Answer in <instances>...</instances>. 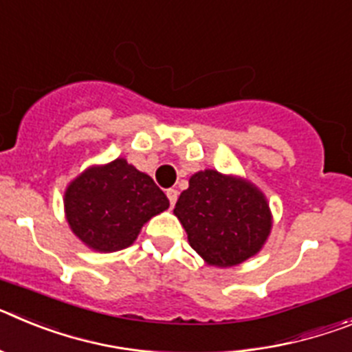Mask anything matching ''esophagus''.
Masks as SVG:
<instances>
[{
    "mask_svg": "<svg viewBox=\"0 0 352 352\" xmlns=\"http://www.w3.org/2000/svg\"><path fill=\"white\" fill-rule=\"evenodd\" d=\"M167 199H169V203H170V208L176 204V201H178V190H174V188H169L167 190Z\"/></svg>",
    "mask_w": 352,
    "mask_h": 352,
    "instance_id": "34e87169",
    "label": "esophagus"
}]
</instances>
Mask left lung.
<instances>
[{
	"label": "left lung",
	"instance_id": "1",
	"mask_svg": "<svg viewBox=\"0 0 352 352\" xmlns=\"http://www.w3.org/2000/svg\"><path fill=\"white\" fill-rule=\"evenodd\" d=\"M174 214L204 263L231 268L257 256L272 232L268 199L248 179L204 169L192 174Z\"/></svg>",
	"mask_w": 352,
	"mask_h": 352
}]
</instances>
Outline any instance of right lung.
<instances>
[{"instance_id": "add662e5", "label": "right lung", "mask_w": 352, "mask_h": 352, "mask_svg": "<svg viewBox=\"0 0 352 352\" xmlns=\"http://www.w3.org/2000/svg\"><path fill=\"white\" fill-rule=\"evenodd\" d=\"M72 232L95 252H118L138 239L142 226L169 208V199L125 158L91 166L68 183L63 197Z\"/></svg>"}]
</instances>
